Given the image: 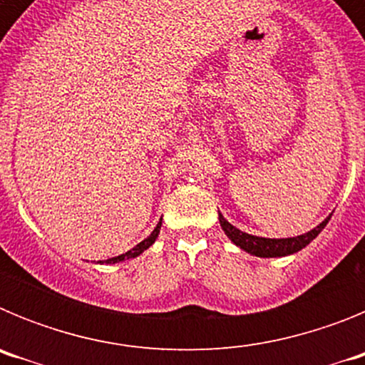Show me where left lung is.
I'll use <instances>...</instances> for the list:
<instances>
[{"label": "left lung", "instance_id": "1", "mask_svg": "<svg viewBox=\"0 0 365 365\" xmlns=\"http://www.w3.org/2000/svg\"><path fill=\"white\" fill-rule=\"evenodd\" d=\"M329 219H331V215L307 234L296 235V237H285V240H270V237H259V235H250L247 232H241L240 228H235L234 225H230L227 219L219 214V222H221V228L225 230V234L228 235V240L240 248H243L245 252L257 257H282L298 252V250L307 247L316 235L324 230Z\"/></svg>", "mask_w": 365, "mask_h": 365}]
</instances>
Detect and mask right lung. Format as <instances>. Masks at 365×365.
Masks as SVG:
<instances>
[{
    "mask_svg": "<svg viewBox=\"0 0 365 365\" xmlns=\"http://www.w3.org/2000/svg\"><path fill=\"white\" fill-rule=\"evenodd\" d=\"M160 225H163V219H160L159 222H157V227L153 228V232H151L150 235H148L146 240L140 241V243L137 245V247H133L131 250H128L125 254H122V256H117V257H111V259H106V263H118V261H125V259H133V257L140 256V254L144 252V250H148V248L151 247V245L155 243V240L159 237V232H160Z\"/></svg>",
    "mask_w": 365,
    "mask_h": 365,
    "instance_id": "add662e5",
    "label": "right lung"
}]
</instances>
